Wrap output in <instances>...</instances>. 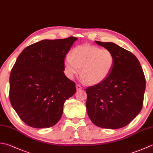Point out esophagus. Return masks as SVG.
Wrapping results in <instances>:
<instances>
[{"label": "esophagus", "instance_id": "obj_1", "mask_svg": "<svg viewBox=\"0 0 153 153\" xmlns=\"http://www.w3.org/2000/svg\"><path fill=\"white\" fill-rule=\"evenodd\" d=\"M83 89L82 87L81 86V85H76V90L77 91H79V90H81V89Z\"/></svg>", "mask_w": 153, "mask_h": 153}]
</instances>
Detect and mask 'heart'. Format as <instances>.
Returning a JSON list of instances; mask_svg holds the SVG:
<instances>
[{
  "instance_id": "1",
  "label": "heart",
  "mask_w": 153,
  "mask_h": 153,
  "mask_svg": "<svg viewBox=\"0 0 153 153\" xmlns=\"http://www.w3.org/2000/svg\"><path fill=\"white\" fill-rule=\"evenodd\" d=\"M114 56L108 49L90 45L74 48L64 58V74L71 79L79 72L83 82L96 85L107 78L113 69Z\"/></svg>"
}]
</instances>
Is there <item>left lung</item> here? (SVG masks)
Wrapping results in <instances>:
<instances>
[{
    "label": "left lung",
    "instance_id": "left-lung-1",
    "mask_svg": "<svg viewBox=\"0 0 153 153\" xmlns=\"http://www.w3.org/2000/svg\"><path fill=\"white\" fill-rule=\"evenodd\" d=\"M95 42L112 52L114 64L106 79L85 89L87 114L100 128H121L142 109L146 85L143 71L130 52L111 42Z\"/></svg>",
    "mask_w": 153,
    "mask_h": 153
}]
</instances>
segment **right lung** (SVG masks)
Wrapping results in <instances>:
<instances>
[{
	"mask_svg": "<svg viewBox=\"0 0 153 153\" xmlns=\"http://www.w3.org/2000/svg\"><path fill=\"white\" fill-rule=\"evenodd\" d=\"M77 38L42 40L24 48L10 76V100L19 118L35 128L59 121L65 101L76 92L64 73L66 54Z\"/></svg>",
	"mask_w": 153,
	"mask_h": 153,
	"instance_id": "right-lung-1",
	"label": "right lung"
}]
</instances>
